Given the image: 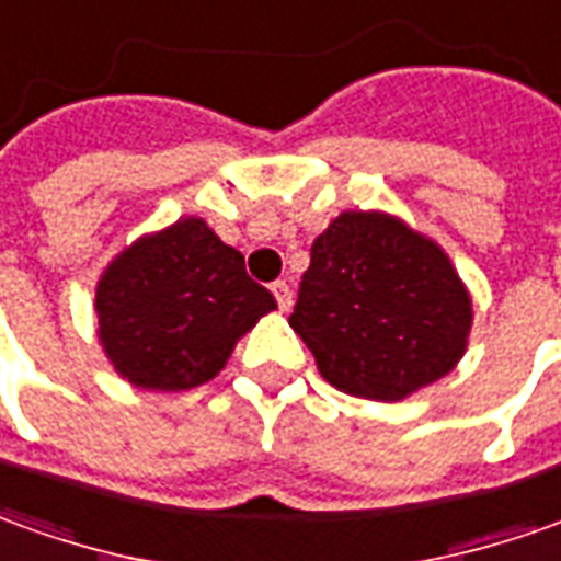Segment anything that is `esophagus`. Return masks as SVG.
Instances as JSON below:
<instances>
[{
	"instance_id": "obj_1",
	"label": "esophagus",
	"mask_w": 561,
	"mask_h": 561,
	"mask_svg": "<svg viewBox=\"0 0 561 561\" xmlns=\"http://www.w3.org/2000/svg\"><path fill=\"white\" fill-rule=\"evenodd\" d=\"M272 293H274V299H277V308H280V311H289V308H293V289H289L287 280H274Z\"/></svg>"
}]
</instances>
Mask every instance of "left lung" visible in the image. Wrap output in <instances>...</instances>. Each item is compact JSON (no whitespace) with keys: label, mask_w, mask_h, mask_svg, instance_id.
<instances>
[{"label":"left lung","mask_w":561,"mask_h":561,"mask_svg":"<svg viewBox=\"0 0 561 561\" xmlns=\"http://www.w3.org/2000/svg\"><path fill=\"white\" fill-rule=\"evenodd\" d=\"M289 327L332 388L400 403L465 357L473 296L434 238L385 210H345L311 247Z\"/></svg>","instance_id":"1"}]
</instances>
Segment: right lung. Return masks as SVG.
Masks as SVG:
<instances>
[{"instance_id":"1","label":"right lung","mask_w":561,"mask_h":561,"mask_svg":"<svg viewBox=\"0 0 561 561\" xmlns=\"http://www.w3.org/2000/svg\"><path fill=\"white\" fill-rule=\"evenodd\" d=\"M96 342L142 391H188L216 378L277 302L201 216L140 234L96 280Z\"/></svg>"}]
</instances>
